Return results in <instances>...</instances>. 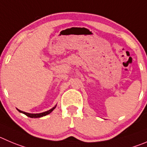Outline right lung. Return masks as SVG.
<instances>
[{
	"instance_id": "right-lung-1",
	"label": "right lung",
	"mask_w": 147,
	"mask_h": 147,
	"mask_svg": "<svg viewBox=\"0 0 147 147\" xmlns=\"http://www.w3.org/2000/svg\"><path fill=\"white\" fill-rule=\"evenodd\" d=\"M56 107V106H55L54 107H53L52 109H50V110H49L48 111H46V112H44V113H37V114H31V113H25V112H23L22 111V110H18V111L20 112V113H24V115H26V116L29 117V118H40V117H42V116H45V115H47L50 114V113H51L53 110H54V109Z\"/></svg>"
}]
</instances>
